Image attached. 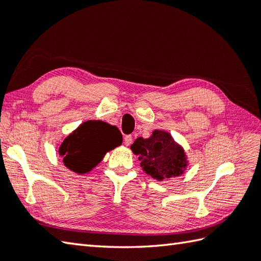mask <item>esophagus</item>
Wrapping results in <instances>:
<instances>
[{
  "label": "esophagus",
  "instance_id": "34e87169",
  "mask_svg": "<svg viewBox=\"0 0 261 261\" xmlns=\"http://www.w3.org/2000/svg\"><path fill=\"white\" fill-rule=\"evenodd\" d=\"M132 139H134V138H132L131 135L125 136V137H124V144H125L126 146H130V145L132 144Z\"/></svg>",
  "mask_w": 261,
  "mask_h": 261
}]
</instances>
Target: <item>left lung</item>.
Returning a JSON list of instances; mask_svg holds the SVG:
<instances>
[{
	"label": "left lung",
	"mask_w": 261,
	"mask_h": 261,
	"mask_svg": "<svg viewBox=\"0 0 261 261\" xmlns=\"http://www.w3.org/2000/svg\"><path fill=\"white\" fill-rule=\"evenodd\" d=\"M131 149L139 157L144 171L151 177L163 178L178 176L187 166L185 152L165 131H154L148 139L138 138Z\"/></svg>",
	"instance_id": "1"
}]
</instances>
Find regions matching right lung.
<instances>
[{
	"label": "right lung",
	"mask_w": 261,
	"mask_h": 261,
	"mask_svg": "<svg viewBox=\"0 0 261 261\" xmlns=\"http://www.w3.org/2000/svg\"><path fill=\"white\" fill-rule=\"evenodd\" d=\"M122 144V135L116 126L101 121H87L64 139L60 154L66 167L76 173H86L103 160L107 151Z\"/></svg>",
	"instance_id": "1"
}]
</instances>
